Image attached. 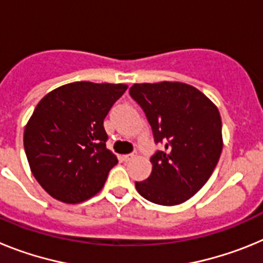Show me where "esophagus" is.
Instances as JSON below:
<instances>
[{
	"mask_svg": "<svg viewBox=\"0 0 263 263\" xmlns=\"http://www.w3.org/2000/svg\"><path fill=\"white\" fill-rule=\"evenodd\" d=\"M136 157L134 154H126V155H122V160H125V162H127V160L133 159V158Z\"/></svg>",
	"mask_w": 263,
	"mask_h": 263,
	"instance_id": "obj_1",
	"label": "esophagus"
}]
</instances>
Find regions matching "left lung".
Masks as SVG:
<instances>
[{"mask_svg": "<svg viewBox=\"0 0 263 263\" xmlns=\"http://www.w3.org/2000/svg\"><path fill=\"white\" fill-rule=\"evenodd\" d=\"M130 96L145 110L155 142L152 175L136 182L138 194L160 205H178L208 182L222 150L221 116L203 92L180 81L142 83Z\"/></svg>", "mask_w": 263, "mask_h": 263, "instance_id": "left-lung-1", "label": "left lung"}]
</instances>
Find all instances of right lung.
<instances>
[{"label": "right lung", "instance_id": "right-lung-1", "mask_svg": "<svg viewBox=\"0 0 263 263\" xmlns=\"http://www.w3.org/2000/svg\"><path fill=\"white\" fill-rule=\"evenodd\" d=\"M126 84L76 81L51 90L27 121L23 146L30 170L42 188L67 204L101 191L118 163L106 148L104 120Z\"/></svg>", "mask_w": 263, "mask_h": 263}]
</instances>
